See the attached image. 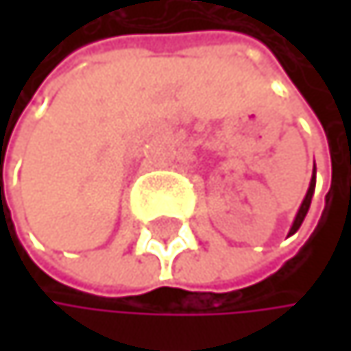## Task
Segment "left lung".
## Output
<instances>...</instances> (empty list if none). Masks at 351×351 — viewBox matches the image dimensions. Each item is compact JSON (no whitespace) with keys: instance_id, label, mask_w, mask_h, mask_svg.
Segmentation results:
<instances>
[{"instance_id":"8db88e82","label":"left lung","mask_w":351,"mask_h":351,"mask_svg":"<svg viewBox=\"0 0 351 351\" xmlns=\"http://www.w3.org/2000/svg\"><path fill=\"white\" fill-rule=\"evenodd\" d=\"M314 189H316V164H314V174H312V181H309L307 193H305V197H303V202H301V206H299V210H297V217H295V221H293V225H291V232H289V236L297 234V229L301 227V223H303V219H305V215H307V210H309V204H312V195H314Z\"/></svg>"}]
</instances>
